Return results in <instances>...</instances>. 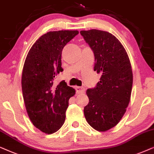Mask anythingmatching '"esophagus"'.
I'll return each mask as SVG.
<instances>
[{
  "label": "esophagus",
  "mask_w": 154,
  "mask_h": 154,
  "mask_svg": "<svg viewBox=\"0 0 154 154\" xmlns=\"http://www.w3.org/2000/svg\"><path fill=\"white\" fill-rule=\"evenodd\" d=\"M75 89H76V91H77V93H78V94L84 93V92H85V88H84V87H76Z\"/></svg>",
  "instance_id": "34e87169"
}]
</instances>
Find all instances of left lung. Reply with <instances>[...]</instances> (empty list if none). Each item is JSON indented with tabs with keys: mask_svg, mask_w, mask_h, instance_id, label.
Instances as JSON below:
<instances>
[{
	"mask_svg": "<svg viewBox=\"0 0 154 154\" xmlns=\"http://www.w3.org/2000/svg\"><path fill=\"white\" fill-rule=\"evenodd\" d=\"M95 57L94 71L100 82L87 90L89 103L84 108L88 123L105 132L120 122L130 103L133 75L125 49L116 36L105 31H81Z\"/></svg>",
	"mask_w": 154,
	"mask_h": 154,
	"instance_id": "left-lung-1",
	"label": "left lung"
}]
</instances>
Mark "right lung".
<instances>
[{"label": "right lung", "instance_id": "1", "mask_svg": "<svg viewBox=\"0 0 154 154\" xmlns=\"http://www.w3.org/2000/svg\"><path fill=\"white\" fill-rule=\"evenodd\" d=\"M78 34L77 30L47 32L34 43L24 62L22 89L26 112L33 125L46 134L63 126L69 99L75 94L65 81L57 85L54 79L63 70V48Z\"/></svg>", "mask_w": 154, "mask_h": 154}]
</instances>
